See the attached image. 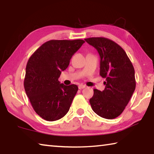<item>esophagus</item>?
<instances>
[{"mask_svg":"<svg viewBox=\"0 0 154 154\" xmlns=\"http://www.w3.org/2000/svg\"><path fill=\"white\" fill-rule=\"evenodd\" d=\"M78 88H79V89H83V88H86V86H85V85H79V86H78Z\"/></svg>","mask_w":154,"mask_h":154,"instance_id":"esophagus-1","label":"esophagus"}]
</instances>
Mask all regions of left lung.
I'll return each instance as SVG.
<instances>
[{
	"mask_svg": "<svg viewBox=\"0 0 154 154\" xmlns=\"http://www.w3.org/2000/svg\"><path fill=\"white\" fill-rule=\"evenodd\" d=\"M85 40L94 46L100 57V76L105 78L102 91L94 89L89 99L92 110L106 119L121 115L135 89V69L125 50L110 39L96 37Z\"/></svg>",
	"mask_w": 154,
	"mask_h": 154,
	"instance_id": "left-lung-1",
	"label": "left lung"
}]
</instances>
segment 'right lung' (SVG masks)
I'll list each match as a JSON object with an SVG mask.
<instances>
[{
  "label": "right lung",
  "mask_w": 154,
  "mask_h": 154,
  "mask_svg": "<svg viewBox=\"0 0 154 154\" xmlns=\"http://www.w3.org/2000/svg\"><path fill=\"white\" fill-rule=\"evenodd\" d=\"M84 42L83 40H49L27 61L25 90L33 110L46 121H57L69 110L78 87L60 83L58 78Z\"/></svg>",
  "instance_id": "add662e5"
}]
</instances>
